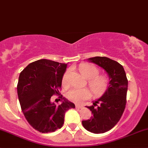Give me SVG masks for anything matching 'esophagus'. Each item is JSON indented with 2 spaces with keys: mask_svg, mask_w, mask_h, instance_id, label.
Instances as JSON below:
<instances>
[{
  "mask_svg": "<svg viewBox=\"0 0 148 148\" xmlns=\"http://www.w3.org/2000/svg\"><path fill=\"white\" fill-rule=\"evenodd\" d=\"M75 107H76V108H77V109L82 108V105H79V104H76Z\"/></svg>",
  "mask_w": 148,
  "mask_h": 148,
  "instance_id": "34e87169",
  "label": "esophagus"
}]
</instances>
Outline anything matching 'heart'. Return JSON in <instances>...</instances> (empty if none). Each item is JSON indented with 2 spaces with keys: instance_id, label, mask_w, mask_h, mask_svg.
<instances>
[{
  "instance_id": "obj_1",
  "label": "heart",
  "mask_w": 148,
  "mask_h": 148,
  "mask_svg": "<svg viewBox=\"0 0 148 148\" xmlns=\"http://www.w3.org/2000/svg\"><path fill=\"white\" fill-rule=\"evenodd\" d=\"M79 71L85 78L88 79V85L92 89L95 96L102 95L108 87V79L104 75H99V70L95 66L90 64H84L79 67ZM69 70H66L62 77V84L68 85ZM92 92L89 89H72L66 93V98L71 102L79 104L89 99Z\"/></svg>"
}]
</instances>
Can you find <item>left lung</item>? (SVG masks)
Returning a JSON list of instances; mask_svg holds the SVG:
<instances>
[{"label":"left lung","instance_id":"left-lung-1","mask_svg":"<svg viewBox=\"0 0 148 148\" xmlns=\"http://www.w3.org/2000/svg\"><path fill=\"white\" fill-rule=\"evenodd\" d=\"M89 60L104 69L110 77L109 86L102 97L87 107L92 112L89 120H83L86 130L93 133H104L114 127L120 120L127 102L128 81L123 66L105 56H95Z\"/></svg>","mask_w":148,"mask_h":148}]
</instances>
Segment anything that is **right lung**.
I'll return each instance as SVG.
<instances>
[{"label":"right lung","mask_w":148,"mask_h":148,"mask_svg":"<svg viewBox=\"0 0 148 148\" xmlns=\"http://www.w3.org/2000/svg\"><path fill=\"white\" fill-rule=\"evenodd\" d=\"M66 65L40 59L29 64L21 72L17 92L21 110L29 125L38 132L47 133L60 129L66 112L75 108L74 103L62 95L59 97V100H63L59 105L51 102L53 95H59Z\"/></svg>","instance_id":"right-lung-1"}]
</instances>
